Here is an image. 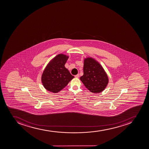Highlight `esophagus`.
Listing matches in <instances>:
<instances>
[{
    "label": "esophagus",
    "instance_id": "esophagus-1",
    "mask_svg": "<svg viewBox=\"0 0 149 149\" xmlns=\"http://www.w3.org/2000/svg\"><path fill=\"white\" fill-rule=\"evenodd\" d=\"M79 74H77V75H75V78H79Z\"/></svg>",
    "mask_w": 149,
    "mask_h": 149
}]
</instances>
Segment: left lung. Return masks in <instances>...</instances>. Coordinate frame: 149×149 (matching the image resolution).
I'll return each mask as SVG.
<instances>
[{"instance_id":"1","label":"left lung","mask_w":149,"mask_h":149,"mask_svg":"<svg viewBox=\"0 0 149 149\" xmlns=\"http://www.w3.org/2000/svg\"><path fill=\"white\" fill-rule=\"evenodd\" d=\"M83 73L80 79L91 92L100 93L107 87L109 82L107 74L101 65L92 58L84 59Z\"/></svg>"}]
</instances>
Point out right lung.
Returning <instances> with one entry per match:
<instances>
[{
	"label": "right lung",
	"instance_id": "1",
	"mask_svg": "<svg viewBox=\"0 0 149 149\" xmlns=\"http://www.w3.org/2000/svg\"><path fill=\"white\" fill-rule=\"evenodd\" d=\"M68 58L69 56L64 54H58L47 65L42 73L41 81L48 91L59 92L74 78L65 67Z\"/></svg>",
	"mask_w": 149,
	"mask_h": 149
}]
</instances>
